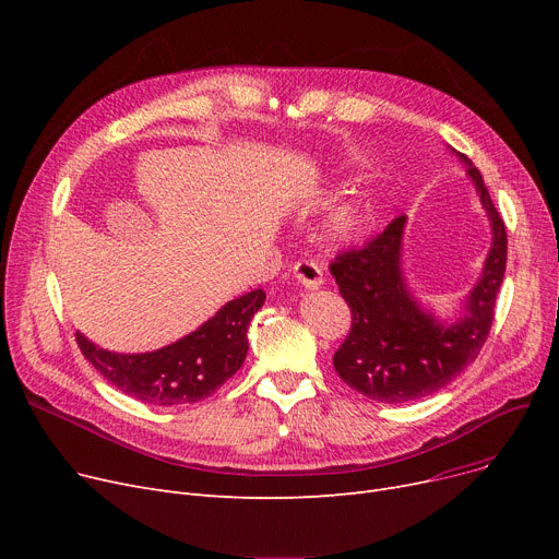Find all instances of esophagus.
Here are the masks:
<instances>
[{
  "mask_svg": "<svg viewBox=\"0 0 559 559\" xmlns=\"http://www.w3.org/2000/svg\"><path fill=\"white\" fill-rule=\"evenodd\" d=\"M292 272H295V278L306 287V289H317L324 285V272H321L319 264H314L312 260H301L297 262L295 267H292Z\"/></svg>",
  "mask_w": 559,
  "mask_h": 559,
  "instance_id": "34e87169",
  "label": "esophagus"
}]
</instances>
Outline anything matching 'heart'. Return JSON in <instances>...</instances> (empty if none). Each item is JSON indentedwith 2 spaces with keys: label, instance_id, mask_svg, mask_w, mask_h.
Listing matches in <instances>:
<instances>
[{
  "label": "heart",
  "instance_id": "heart-1",
  "mask_svg": "<svg viewBox=\"0 0 559 559\" xmlns=\"http://www.w3.org/2000/svg\"><path fill=\"white\" fill-rule=\"evenodd\" d=\"M371 209L365 199H344L324 215L321 222V233L329 242L344 245L360 238V235L371 226Z\"/></svg>",
  "mask_w": 559,
  "mask_h": 559
}]
</instances>
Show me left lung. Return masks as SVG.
I'll use <instances>...</instances> for the list:
<instances>
[{"label": "left lung", "instance_id": "8db88e82", "mask_svg": "<svg viewBox=\"0 0 559 559\" xmlns=\"http://www.w3.org/2000/svg\"><path fill=\"white\" fill-rule=\"evenodd\" d=\"M451 152L466 167L491 228L480 278L457 301L455 317L435 314L407 285L405 215L367 247L346 251L331 264L340 295L354 314V324L333 356L335 371L348 388L378 403L417 401L447 388L478 358L491 329L496 295L506 276L508 233L480 171L464 154Z\"/></svg>", "mask_w": 559, "mask_h": 559}]
</instances>
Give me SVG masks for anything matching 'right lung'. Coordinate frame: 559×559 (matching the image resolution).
Returning <instances> with one entry per match:
<instances>
[{"mask_svg":"<svg viewBox=\"0 0 559 559\" xmlns=\"http://www.w3.org/2000/svg\"><path fill=\"white\" fill-rule=\"evenodd\" d=\"M262 289L224 304L190 335L146 354H115L76 331V342L110 385L152 405H188L209 399L247 358L251 317L264 306Z\"/></svg>","mask_w":559,"mask_h":559,"instance_id":"right-lung-1","label":"right lung"}]
</instances>
